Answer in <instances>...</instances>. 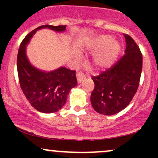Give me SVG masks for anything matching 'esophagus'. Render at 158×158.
<instances>
[{"instance_id":"esophagus-1","label":"esophagus","mask_w":158,"mask_h":158,"mask_svg":"<svg viewBox=\"0 0 158 158\" xmlns=\"http://www.w3.org/2000/svg\"><path fill=\"white\" fill-rule=\"evenodd\" d=\"M77 81L78 83H81L83 79H85V77L81 72H77Z\"/></svg>"}]
</instances>
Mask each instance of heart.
<instances>
[{"label":"heart","mask_w":158,"mask_h":158,"mask_svg":"<svg viewBox=\"0 0 158 158\" xmlns=\"http://www.w3.org/2000/svg\"><path fill=\"white\" fill-rule=\"evenodd\" d=\"M87 49L92 53L99 52L94 56L93 64L97 70H105L110 68L117 60L121 51V45L110 35L97 36L88 42Z\"/></svg>","instance_id":"obj_1"}]
</instances>
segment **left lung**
Masks as SVG:
<instances>
[{"instance_id": "1", "label": "left lung", "mask_w": 158, "mask_h": 158, "mask_svg": "<svg viewBox=\"0 0 158 158\" xmlns=\"http://www.w3.org/2000/svg\"><path fill=\"white\" fill-rule=\"evenodd\" d=\"M125 55L115 64L92 77L94 89L90 95L94 109L103 115H113L126 108L138 88L143 68L140 50L130 35L124 34Z\"/></svg>"}]
</instances>
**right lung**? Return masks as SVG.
I'll use <instances>...</instances> for the list:
<instances>
[{"label": "right lung", "mask_w": 158, "mask_h": 158, "mask_svg": "<svg viewBox=\"0 0 158 158\" xmlns=\"http://www.w3.org/2000/svg\"><path fill=\"white\" fill-rule=\"evenodd\" d=\"M49 28L64 32L65 25H42L32 30L23 39L18 52L17 69L20 86L31 106L40 112L54 113L66 103L68 95L77 86L75 70L64 67L52 71H42L30 64L26 55V46L37 30Z\"/></svg>", "instance_id": "obj_1"}]
</instances>
